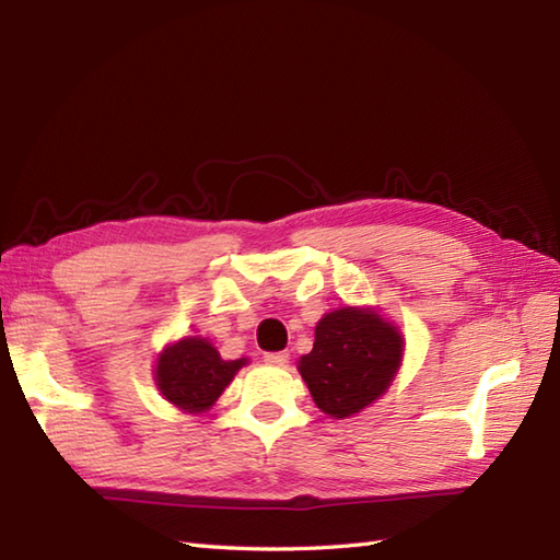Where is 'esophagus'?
Listing matches in <instances>:
<instances>
[{
  "label": "esophagus",
  "mask_w": 560,
  "mask_h": 560,
  "mask_svg": "<svg viewBox=\"0 0 560 560\" xmlns=\"http://www.w3.org/2000/svg\"><path fill=\"white\" fill-rule=\"evenodd\" d=\"M265 363H269V365H277V368L289 365V353H283V351H277V353H265Z\"/></svg>",
  "instance_id": "1"
}]
</instances>
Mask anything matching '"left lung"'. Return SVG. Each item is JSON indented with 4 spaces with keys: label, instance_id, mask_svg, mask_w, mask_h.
Here are the masks:
<instances>
[{
    "label": "left lung",
    "instance_id": "left-lung-1",
    "mask_svg": "<svg viewBox=\"0 0 560 560\" xmlns=\"http://www.w3.org/2000/svg\"><path fill=\"white\" fill-rule=\"evenodd\" d=\"M404 335L371 305H343L315 327L313 351L301 355L299 373L319 411L331 419L371 407L397 377Z\"/></svg>",
    "mask_w": 560,
    "mask_h": 560
}]
</instances>
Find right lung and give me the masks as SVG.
<instances>
[{
    "label": "right lung",
    "mask_w": 560,
    "mask_h": 560,
    "mask_svg": "<svg viewBox=\"0 0 560 560\" xmlns=\"http://www.w3.org/2000/svg\"><path fill=\"white\" fill-rule=\"evenodd\" d=\"M247 359L223 361L219 349L205 337H183L165 343L153 363V383L173 407L185 413H205Z\"/></svg>",
    "instance_id": "obj_1"
}]
</instances>
